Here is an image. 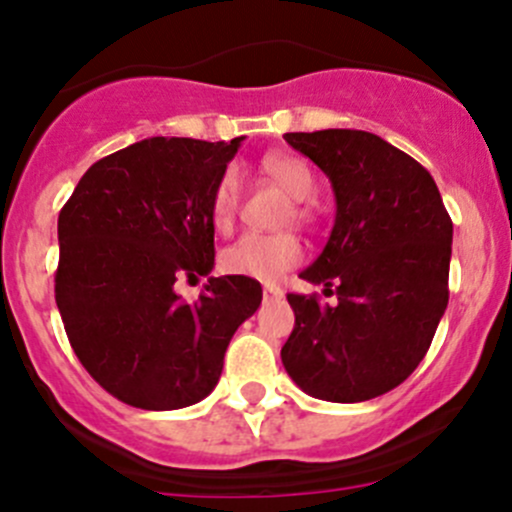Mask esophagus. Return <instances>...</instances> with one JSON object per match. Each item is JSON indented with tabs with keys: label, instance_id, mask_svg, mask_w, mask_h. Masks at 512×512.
<instances>
[{
	"label": "esophagus",
	"instance_id": "esophagus-1",
	"mask_svg": "<svg viewBox=\"0 0 512 512\" xmlns=\"http://www.w3.org/2000/svg\"><path fill=\"white\" fill-rule=\"evenodd\" d=\"M285 297V292H282L277 285H265V299H282Z\"/></svg>",
	"mask_w": 512,
	"mask_h": 512
}]
</instances>
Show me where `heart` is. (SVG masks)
Wrapping results in <instances>:
<instances>
[{"label": "heart", "mask_w": 512, "mask_h": 512, "mask_svg": "<svg viewBox=\"0 0 512 512\" xmlns=\"http://www.w3.org/2000/svg\"><path fill=\"white\" fill-rule=\"evenodd\" d=\"M265 173L275 183H280L294 200H309L317 188L312 168L297 156L267 158ZM237 205H240V180H237L235 170H227L215 185L213 203H210V215H213V225L218 230H230L235 223ZM297 213L304 215L307 210L299 205ZM299 260H302V242L289 232H282V235L247 232L223 252V267L230 275H242L260 282L277 280L287 270H292Z\"/></svg>", "instance_id": "obj_1"}]
</instances>
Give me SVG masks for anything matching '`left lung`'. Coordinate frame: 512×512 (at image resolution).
<instances>
[{
  "label": "left lung",
  "instance_id": "8db88e82",
  "mask_svg": "<svg viewBox=\"0 0 512 512\" xmlns=\"http://www.w3.org/2000/svg\"><path fill=\"white\" fill-rule=\"evenodd\" d=\"M285 141L332 183L334 227L299 277L337 304L287 294L294 329L282 364L314 399H376L431 347L448 304L453 223L431 173L374 133L327 128Z\"/></svg>",
  "mask_w": 512,
  "mask_h": 512
}]
</instances>
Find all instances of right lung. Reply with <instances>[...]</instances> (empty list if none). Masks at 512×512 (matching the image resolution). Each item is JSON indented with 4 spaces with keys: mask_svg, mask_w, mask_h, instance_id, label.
I'll return each instance as SVG.
<instances>
[{
    "mask_svg": "<svg viewBox=\"0 0 512 512\" xmlns=\"http://www.w3.org/2000/svg\"><path fill=\"white\" fill-rule=\"evenodd\" d=\"M242 138H146L91 165L59 213L56 307L84 369L118 401L173 411L203 401L232 334L262 302L257 280L180 276L215 267L210 203Z\"/></svg>",
    "mask_w": 512,
    "mask_h": 512,
    "instance_id": "right-lung-1",
    "label": "right lung"
}]
</instances>
